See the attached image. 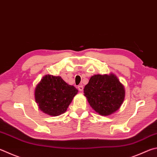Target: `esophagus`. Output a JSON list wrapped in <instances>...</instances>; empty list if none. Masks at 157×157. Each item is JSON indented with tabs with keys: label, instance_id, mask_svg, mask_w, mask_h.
<instances>
[{
	"label": "esophagus",
	"instance_id": "esophagus-1",
	"mask_svg": "<svg viewBox=\"0 0 157 157\" xmlns=\"http://www.w3.org/2000/svg\"><path fill=\"white\" fill-rule=\"evenodd\" d=\"M83 89H84V87H83V86H82V85H79V86H78V90L79 91H82V90H83Z\"/></svg>",
	"mask_w": 157,
	"mask_h": 157
}]
</instances>
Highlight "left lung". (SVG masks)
I'll use <instances>...</instances> for the list:
<instances>
[{"label": "left lung", "mask_w": 157, "mask_h": 157, "mask_svg": "<svg viewBox=\"0 0 157 157\" xmlns=\"http://www.w3.org/2000/svg\"><path fill=\"white\" fill-rule=\"evenodd\" d=\"M84 93L93 109L104 116L119 110L125 98L124 85L113 73L91 77Z\"/></svg>", "instance_id": "8db88e82"}]
</instances>
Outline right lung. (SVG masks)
Here are the masks:
<instances>
[{
    "instance_id": "1",
    "label": "right lung",
    "mask_w": 157,
    "mask_h": 157,
    "mask_svg": "<svg viewBox=\"0 0 157 157\" xmlns=\"http://www.w3.org/2000/svg\"><path fill=\"white\" fill-rule=\"evenodd\" d=\"M78 92L75 86L66 83L61 77L47 75L35 88V99L42 112L58 116L66 112Z\"/></svg>"
}]
</instances>
